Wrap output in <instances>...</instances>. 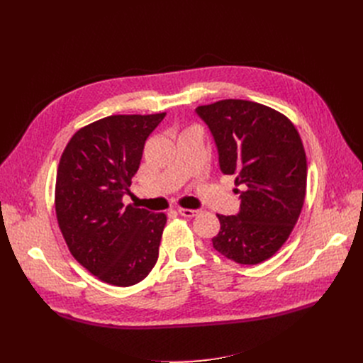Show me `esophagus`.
Returning a JSON list of instances; mask_svg holds the SVG:
<instances>
[{
    "instance_id": "obj_1",
    "label": "esophagus",
    "mask_w": 363,
    "mask_h": 363,
    "mask_svg": "<svg viewBox=\"0 0 363 363\" xmlns=\"http://www.w3.org/2000/svg\"><path fill=\"white\" fill-rule=\"evenodd\" d=\"M178 213L181 216H185V218H194L200 213V211H197V208H182V207H179Z\"/></svg>"
}]
</instances>
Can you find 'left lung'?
Returning a JSON list of instances; mask_svg holds the SVG:
<instances>
[{
    "instance_id": "1",
    "label": "left lung",
    "mask_w": 363,
    "mask_h": 363,
    "mask_svg": "<svg viewBox=\"0 0 363 363\" xmlns=\"http://www.w3.org/2000/svg\"><path fill=\"white\" fill-rule=\"evenodd\" d=\"M196 113L211 129L222 174L242 188L240 212L218 215L215 250L257 264L281 249L300 216L308 178L301 138L289 118L253 101L220 100Z\"/></svg>"
}]
</instances>
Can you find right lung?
Listing matches in <instances>:
<instances>
[{"label": "right lung", "instance_id": "right-lung-1", "mask_svg": "<svg viewBox=\"0 0 363 363\" xmlns=\"http://www.w3.org/2000/svg\"><path fill=\"white\" fill-rule=\"evenodd\" d=\"M116 114L79 129L66 145L55 181V215L72 256L99 279L129 287L155 268L164 213L122 203L144 144L164 119Z\"/></svg>", "mask_w": 363, "mask_h": 363}]
</instances>
